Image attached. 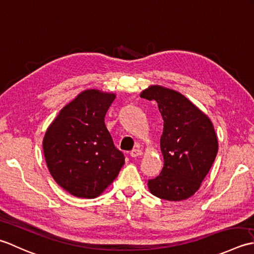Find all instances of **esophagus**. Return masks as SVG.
Returning a JSON list of instances; mask_svg holds the SVG:
<instances>
[{
	"label": "esophagus",
	"instance_id": "1",
	"mask_svg": "<svg viewBox=\"0 0 254 254\" xmlns=\"http://www.w3.org/2000/svg\"><path fill=\"white\" fill-rule=\"evenodd\" d=\"M129 154H130L131 158H137L139 156H141L142 152H141V150H139V149H132Z\"/></svg>",
	"mask_w": 254,
	"mask_h": 254
}]
</instances>
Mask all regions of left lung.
<instances>
[{"label":"left lung","mask_w":254,"mask_h":254,"mask_svg":"<svg viewBox=\"0 0 254 254\" xmlns=\"http://www.w3.org/2000/svg\"><path fill=\"white\" fill-rule=\"evenodd\" d=\"M140 96L156 101L163 118V169L148 181L150 192L165 200L189 198L199 189L218 151L213 124L177 91L152 85Z\"/></svg>","instance_id":"obj_1"}]
</instances>
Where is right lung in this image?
Here are the masks:
<instances>
[{"label":"right lung","mask_w":254,"mask_h":254,"mask_svg":"<svg viewBox=\"0 0 254 254\" xmlns=\"http://www.w3.org/2000/svg\"><path fill=\"white\" fill-rule=\"evenodd\" d=\"M115 94L86 90L65 105L46 131L43 148L50 174L76 197L103 193L125 163L114 144L105 115Z\"/></svg>","instance_id":"obj_1"}]
</instances>
